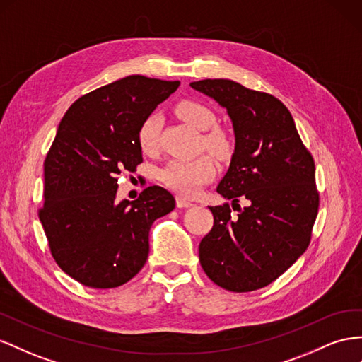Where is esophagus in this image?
Returning a JSON list of instances; mask_svg holds the SVG:
<instances>
[{"label": "esophagus", "instance_id": "34e87169", "mask_svg": "<svg viewBox=\"0 0 362 362\" xmlns=\"http://www.w3.org/2000/svg\"><path fill=\"white\" fill-rule=\"evenodd\" d=\"M193 202H190V201H187V199H184V198H181V197H178L177 198V207L178 209H189V207H193Z\"/></svg>", "mask_w": 362, "mask_h": 362}]
</instances>
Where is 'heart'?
<instances>
[{"instance_id": "obj_1", "label": "heart", "mask_w": 362, "mask_h": 362, "mask_svg": "<svg viewBox=\"0 0 362 362\" xmlns=\"http://www.w3.org/2000/svg\"><path fill=\"white\" fill-rule=\"evenodd\" d=\"M180 119L189 123L193 128L199 131H208L204 135V144L219 157L228 155L231 144L227 134L221 129H211L216 123V115L198 100H181L177 108ZM161 128V119L158 114H151L144 119L139 129V144L140 149L146 153H152L158 146V135ZM216 175V165L207 155H201L197 158H180L172 160L160 172V180L165 187L172 189L182 197H193L199 192L204 184L213 180Z\"/></svg>"}]
</instances>
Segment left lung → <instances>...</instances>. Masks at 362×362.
<instances>
[{"label": "left lung", "instance_id": "left-lung-1", "mask_svg": "<svg viewBox=\"0 0 362 362\" xmlns=\"http://www.w3.org/2000/svg\"><path fill=\"white\" fill-rule=\"evenodd\" d=\"M190 86L227 110L236 136L218 193L239 213L231 214L228 202L210 207L214 222L199 243L201 267L227 291L268 286L309 247L320 202L314 158L277 97L228 79Z\"/></svg>", "mask_w": 362, "mask_h": 362}]
</instances>
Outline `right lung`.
<instances>
[{
  "instance_id": "add662e5",
  "label": "right lung",
  "mask_w": 362,
  "mask_h": 362,
  "mask_svg": "<svg viewBox=\"0 0 362 362\" xmlns=\"http://www.w3.org/2000/svg\"><path fill=\"white\" fill-rule=\"evenodd\" d=\"M178 81L134 74L79 97L57 128L44 161V205L37 214L59 268L85 286L129 281L149 254L155 219L175 209L158 185L115 202L122 170L143 161L141 123L177 91Z\"/></svg>"
}]
</instances>
